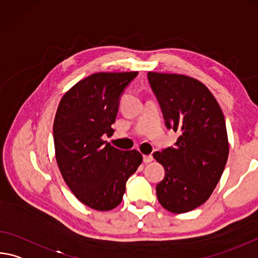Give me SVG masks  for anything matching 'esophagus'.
Instances as JSON below:
<instances>
[{"label":"esophagus","instance_id":"34e87169","mask_svg":"<svg viewBox=\"0 0 258 258\" xmlns=\"http://www.w3.org/2000/svg\"><path fill=\"white\" fill-rule=\"evenodd\" d=\"M153 156H151V155H145L144 156V162L145 163H150V162H153Z\"/></svg>","mask_w":258,"mask_h":258}]
</instances>
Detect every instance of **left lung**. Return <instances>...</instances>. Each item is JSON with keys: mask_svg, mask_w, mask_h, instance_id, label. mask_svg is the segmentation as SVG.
<instances>
[{"mask_svg": "<svg viewBox=\"0 0 258 258\" xmlns=\"http://www.w3.org/2000/svg\"><path fill=\"white\" fill-rule=\"evenodd\" d=\"M167 128L180 133L174 147L154 153L165 177L156 186L159 203L183 214L207 201L222 177L228 139L222 109L201 81L177 73L148 72Z\"/></svg>", "mask_w": 258, "mask_h": 258, "instance_id": "obj_1", "label": "left lung"}]
</instances>
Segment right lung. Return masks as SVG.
<instances>
[{"mask_svg":"<svg viewBox=\"0 0 258 258\" xmlns=\"http://www.w3.org/2000/svg\"><path fill=\"white\" fill-rule=\"evenodd\" d=\"M137 76L138 71L94 73L69 89L57 108V165L76 198L92 209L116 208L142 163L138 150L122 151L102 139L113 131L121 93Z\"/></svg>","mask_w":258,"mask_h":258,"instance_id":"right-lung-1","label":"right lung"}]
</instances>
